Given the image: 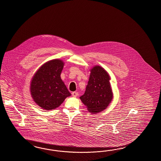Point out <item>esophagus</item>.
Segmentation results:
<instances>
[{
	"mask_svg": "<svg viewBox=\"0 0 161 161\" xmlns=\"http://www.w3.org/2000/svg\"><path fill=\"white\" fill-rule=\"evenodd\" d=\"M71 94L73 96V97H77V96H78V95H79V93L77 92H73L72 93H71Z\"/></svg>",
	"mask_w": 161,
	"mask_h": 161,
	"instance_id": "34e87169",
	"label": "esophagus"
}]
</instances>
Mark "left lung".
<instances>
[{
    "instance_id": "8db88e82",
    "label": "left lung",
    "mask_w": 161,
    "mask_h": 161,
    "mask_svg": "<svg viewBox=\"0 0 161 161\" xmlns=\"http://www.w3.org/2000/svg\"><path fill=\"white\" fill-rule=\"evenodd\" d=\"M109 80L108 73L101 67L95 66L91 70L85 93L80 98L92 114L105 109L111 102L113 93Z\"/></svg>"
}]
</instances>
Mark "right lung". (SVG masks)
Instances as JSON below:
<instances>
[{
	"mask_svg": "<svg viewBox=\"0 0 161 161\" xmlns=\"http://www.w3.org/2000/svg\"><path fill=\"white\" fill-rule=\"evenodd\" d=\"M64 63L54 59L45 63L34 75L31 82V94L34 101L43 109H54L70 96L60 74Z\"/></svg>",
	"mask_w": 161,
	"mask_h": 161,
	"instance_id": "obj_1",
	"label": "right lung"
}]
</instances>
